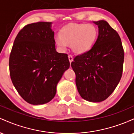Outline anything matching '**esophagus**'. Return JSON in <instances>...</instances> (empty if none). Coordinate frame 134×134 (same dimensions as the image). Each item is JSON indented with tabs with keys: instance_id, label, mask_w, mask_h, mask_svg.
Listing matches in <instances>:
<instances>
[{
	"instance_id": "1",
	"label": "esophagus",
	"mask_w": 134,
	"mask_h": 134,
	"mask_svg": "<svg viewBox=\"0 0 134 134\" xmlns=\"http://www.w3.org/2000/svg\"><path fill=\"white\" fill-rule=\"evenodd\" d=\"M68 57H69V62H70V63H71L72 61H73V57H72L71 55H69L68 56Z\"/></svg>"
}]
</instances>
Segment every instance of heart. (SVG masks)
<instances>
[{
    "label": "heart",
    "mask_w": 134,
    "mask_h": 134,
    "mask_svg": "<svg viewBox=\"0 0 134 134\" xmlns=\"http://www.w3.org/2000/svg\"><path fill=\"white\" fill-rule=\"evenodd\" d=\"M98 36V30L93 24L70 23L61 29L55 42L61 50L70 44L75 53L81 54L92 48Z\"/></svg>",
    "instance_id": "1"
}]
</instances>
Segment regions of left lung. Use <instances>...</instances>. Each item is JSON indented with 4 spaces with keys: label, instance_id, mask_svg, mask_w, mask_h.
Returning <instances> with one entry per match:
<instances>
[{
    "label": "left lung",
    "instance_id": "left-lung-1",
    "mask_svg": "<svg viewBox=\"0 0 134 134\" xmlns=\"http://www.w3.org/2000/svg\"><path fill=\"white\" fill-rule=\"evenodd\" d=\"M98 26V39L91 50L77 55L71 63L79 94L91 102L108 98L117 86L123 72L124 51L117 32L104 20Z\"/></svg>",
    "mask_w": 134,
    "mask_h": 134
}]
</instances>
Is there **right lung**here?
I'll return each mask as SVG.
<instances>
[{
  "instance_id": "right-lung-1",
  "label": "right lung",
  "mask_w": 134,
  "mask_h": 134,
  "mask_svg": "<svg viewBox=\"0 0 134 134\" xmlns=\"http://www.w3.org/2000/svg\"><path fill=\"white\" fill-rule=\"evenodd\" d=\"M52 23L26 25L15 38L9 57L10 79L28 103L38 105L54 98L63 74L69 68L68 55L55 50Z\"/></svg>"
}]
</instances>
